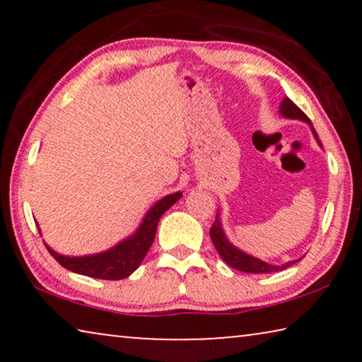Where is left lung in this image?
<instances>
[{
  "label": "left lung",
  "mask_w": 362,
  "mask_h": 362,
  "mask_svg": "<svg viewBox=\"0 0 362 362\" xmlns=\"http://www.w3.org/2000/svg\"><path fill=\"white\" fill-rule=\"evenodd\" d=\"M279 115L284 116L287 119H298V121H303L306 122L311 127V132H313V136L316 139V142L320 146H322L321 140L317 139V134L315 131V127L311 126V121L308 116H306L302 110H300L296 103H293L289 97H284L283 102H281L279 105ZM211 240L214 243V246H216L218 255L222 257V260L225 263H228L231 268L235 269H240V272L244 273H273V272H281V269H284L287 267L293 265V263H297L298 260L302 259H297V260H291L287 263H283V265H272V263L268 262H263L260 259H257V257L250 255L247 252H244L240 247L233 246L230 243L228 238L225 235V230L222 226V220H220V214H217L216 217V222L211 226Z\"/></svg>",
  "instance_id": "left-lung-1"
}]
</instances>
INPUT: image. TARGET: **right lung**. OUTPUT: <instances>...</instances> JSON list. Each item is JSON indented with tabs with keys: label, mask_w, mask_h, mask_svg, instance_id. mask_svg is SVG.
<instances>
[{
	"label": "right lung",
	"mask_w": 362,
	"mask_h": 362,
	"mask_svg": "<svg viewBox=\"0 0 362 362\" xmlns=\"http://www.w3.org/2000/svg\"><path fill=\"white\" fill-rule=\"evenodd\" d=\"M180 198V192L164 196V198H161L158 203L150 207L148 212H146L145 217L142 218V222H140L139 228L134 231L131 236H127L126 240L115 244V246L110 247L108 250H103V252L78 257L64 255L56 252V250L49 247L45 243L46 249L60 265L70 269L73 273L97 279H124L127 276H131L145 259L146 252H148L153 241H155L159 218H161L163 214L166 212L170 206H174Z\"/></svg>",
	"instance_id": "1"
}]
</instances>
